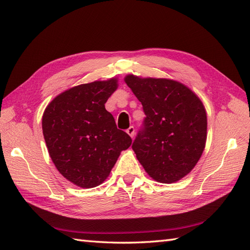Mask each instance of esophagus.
Returning a JSON list of instances; mask_svg holds the SVG:
<instances>
[{
	"mask_svg": "<svg viewBox=\"0 0 250 250\" xmlns=\"http://www.w3.org/2000/svg\"><path fill=\"white\" fill-rule=\"evenodd\" d=\"M126 132H127V134H128L131 138H134V136H135V127H134V126H130L129 128L126 130Z\"/></svg>",
	"mask_w": 250,
	"mask_h": 250,
	"instance_id": "obj_1",
	"label": "esophagus"
}]
</instances>
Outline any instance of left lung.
I'll use <instances>...</instances> for the list:
<instances>
[{"mask_svg":"<svg viewBox=\"0 0 250 250\" xmlns=\"http://www.w3.org/2000/svg\"><path fill=\"white\" fill-rule=\"evenodd\" d=\"M146 118L132 143L153 180L171 184L195 168L207 142L208 118L201 99L183 83L166 78L125 77Z\"/></svg>","mask_w":250,"mask_h":250,"instance_id":"1","label":"left lung"}]
</instances>
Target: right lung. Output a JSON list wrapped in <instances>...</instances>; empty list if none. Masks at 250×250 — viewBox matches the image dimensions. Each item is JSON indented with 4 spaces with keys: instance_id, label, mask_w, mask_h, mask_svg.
<instances>
[{
    "instance_id": "obj_1",
    "label": "right lung",
    "mask_w": 250,
    "mask_h": 250,
    "mask_svg": "<svg viewBox=\"0 0 250 250\" xmlns=\"http://www.w3.org/2000/svg\"><path fill=\"white\" fill-rule=\"evenodd\" d=\"M118 79L84 83L53 98L42 114V134L55 168L76 186L93 188L109 176L131 138L118 129L104 104Z\"/></svg>"
}]
</instances>
